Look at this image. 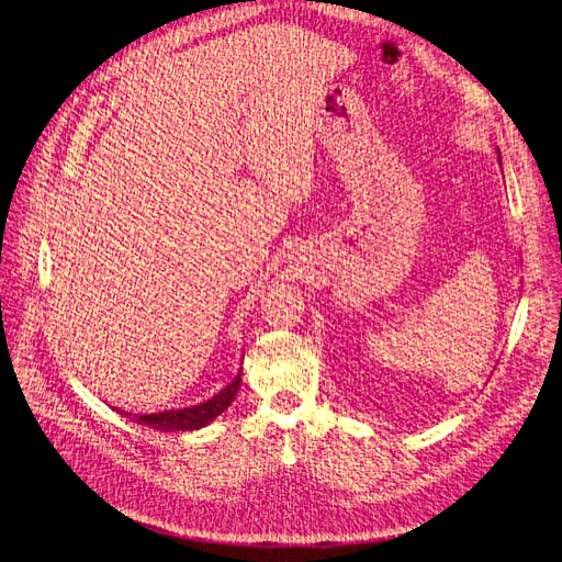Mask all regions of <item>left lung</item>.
I'll return each instance as SVG.
<instances>
[{
	"label": "left lung",
	"instance_id": "1",
	"mask_svg": "<svg viewBox=\"0 0 562 562\" xmlns=\"http://www.w3.org/2000/svg\"><path fill=\"white\" fill-rule=\"evenodd\" d=\"M499 164H502V157H499Z\"/></svg>",
	"mask_w": 562,
	"mask_h": 562
}]
</instances>
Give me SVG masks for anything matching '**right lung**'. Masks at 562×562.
I'll return each mask as SVG.
<instances>
[{
    "label": "right lung",
    "instance_id": "right-lung-1",
    "mask_svg": "<svg viewBox=\"0 0 562 562\" xmlns=\"http://www.w3.org/2000/svg\"><path fill=\"white\" fill-rule=\"evenodd\" d=\"M239 386H241V370L239 375H236L227 386L220 389L213 398L203 401L199 405L176 407V411H164V413H151V415H131L126 411H119V415H126L128 419L145 424V427H151L157 431H196L227 411L232 401L236 398V394H239Z\"/></svg>",
    "mask_w": 562,
    "mask_h": 562
}]
</instances>
